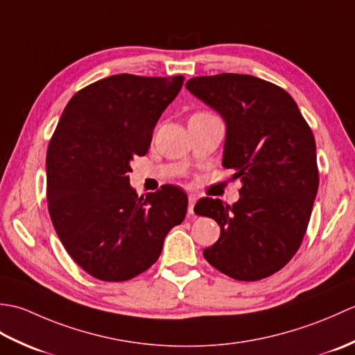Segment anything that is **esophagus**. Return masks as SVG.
<instances>
[{
  "instance_id": "esophagus-1",
  "label": "esophagus",
  "mask_w": 355,
  "mask_h": 355,
  "mask_svg": "<svg viewBox=\"0 0 355 355\" xmlns=\"http://www.w3.org/2000/svg\"><path fill=\"white\" fill-rule=\"evenodd\" d=\"M195 202H197V195H195V193H189V207H187V210H189L191 215L193 214Z\"/></svg>"
}]
</instances>
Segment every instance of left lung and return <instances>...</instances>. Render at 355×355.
Returning a JSON list of instances; mask_svg holds the SVG:
<instances>
[{
    "mask_svg": "<svg viewBox=\"0 0 355 355\" xmlns=\"http://www.w3.org/2000/svg\"><path fill=\"white\" fill-rule=\"evenodd\" d=\"M223 116V166L239 178V200L201 198L195 214L221 227L206 261L236 281H259L299 250L319 187L315 141L297 103L284 88L250 74L221 73L186 82Z\"/></svg>",
    "mask_w": 355,
    "mask_h": 355,
    "instance_id": "1",
    "label": "left lung"
}]
</instances>
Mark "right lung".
Listing matches in <instances>:
<instances>
[{"label":"right lung","instance_id":"obj_1","mask_svg":"<svg viewBox=\"0 0 355 355\" xmlns=\"http://www.w3.org/2000/svg\"><path fill=\"white\" fill-rule=\"evenodd\" d=\"M182 87L183 76L114 74L67 103L45 158L49 214L67 253L89 276L105 282L139 276L184 220L187 195L180 187L139 197L128 175Z\"/></svg>","mask_w":355,"mask_h":355}]
</instances>
